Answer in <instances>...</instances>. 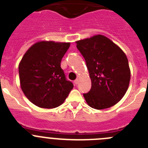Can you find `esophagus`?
<instances>
[{"label":"esophagus","mask_w":148,"mask_h":148,"mask_svg":"<svg viewBox=\"0 0 148 148\" xmlns=\"http://www.w3.org/2000/svg\"><path fill=\"white\" fill-rule=\"evenodd\" d=\"M79 83V79H77L76 80H74V84H76V85H77V84Z\"/></svg>","instance_id":"obj_1"}]
</instances>
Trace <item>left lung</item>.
Segmentation results:
<instances>
[{"instance_id": "left-lung-1", "label": "left lung", "mask_w": 148, "mask_h": 148, "mask_svg": "<svg viewBox=\"0 0 148 148\" xmlns=\"http://www.w3.org/2000/svg\"><path fill=\"white\" fill-rule=\"evenodd\" d=\"M86 61L91 89L83 96L96 110L110 108L121 100L131 78L128 58L123 51L103 35L76 41Z\"/></svg>"}]
</instances>
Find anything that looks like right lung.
Masks as SVG:
<instances>
[{"label": "right lung", "mask_w": 148, "mask_h": 148, "mask_svg": "<svg viewBox=\"0 0 148 148\" xmlns=\"http://www.w3.org/2000/svg\"><path fill=\"white\" fill-rule=\"evenodd\" d=\"M70 43L38 41L25 53L19 64L21 89L30 102L52 109L64 102L74 88L67 80L60 62Z\"/></svg>", "instance_id": "1"}]
</instances>
